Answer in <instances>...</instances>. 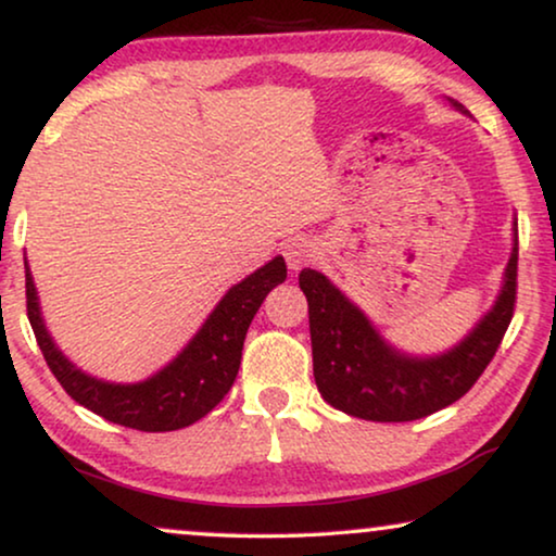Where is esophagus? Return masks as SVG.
<instances>
[{
  "mask_svg": "<svg viewBox=\"0 0 556 556\" xmlns=\"http://www.w3.org/2000/svg\"><path fill=\"white\" fill-rule=\"evenodd\" d=\"M283 255H286L288 268L301 270L303 265H308L311 261H316V257H318V245L311 238H293L286 245Z\"/></svg>",
  "mask_w": 556,
  "mask_h": 556,
  "instance_id": "obj_1",
  "label": "esophagus"
}]
</instances>
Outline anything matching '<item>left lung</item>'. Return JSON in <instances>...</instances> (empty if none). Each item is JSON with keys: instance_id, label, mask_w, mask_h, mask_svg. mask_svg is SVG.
<instances>
[{"instance_id": "left-lung-1", "label": "left lung", "mask_w": 556, "mask_h": 556, "mask_svg": "<svg viewBox=\"0 0 556 556\" xmlns=\"http://www.w3.org/2000/svg\"><path fill=\"white\" fill-rule=\"evenodd\" d=\"M455 111L466 113L460 103ZM519 238L504 283L489 314L453 349L432 356L405 354L387 344L359 306H354L324 273L303 268L301 291L308 301L314 377L321 397L341 413L371 422H409L460 400L489 362L511 324L516 303Z\"/></svg>"}]
</instances>
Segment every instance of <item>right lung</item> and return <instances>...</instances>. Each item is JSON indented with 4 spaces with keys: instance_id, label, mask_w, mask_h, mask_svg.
I'll list each match as a JSON object with an SVG mask.
<instances>
[{
    "instance_id": "1",
    "label": "right lung",
    "mask_w": 556,
    "mask_h": 556,
    "mask_svg": "<svg viewBox=\"0 0 556 556\" xmlns=\"http://www.w3.org/2000/svg\"><path fill=\"white\" fill-rule=\"evenodd\" d=\"M283 280L286 261L276 255L270 263L250 273L248 278H242L238 286H232L223 295V301L207 316L202 329L189 339V344L166 367L134 384L98 379L75 367L60 352L45 329L33 273L25 263L27 318L33 324L35 339L42 349L50 371L78 405L105 417L109 422L124 425V428L169 432L202 420L230 392L240 369L248 326L265 295Z\"/></svg>"
}]
</instances>
